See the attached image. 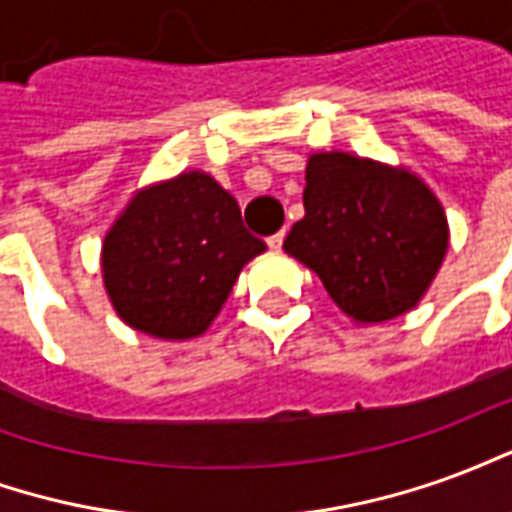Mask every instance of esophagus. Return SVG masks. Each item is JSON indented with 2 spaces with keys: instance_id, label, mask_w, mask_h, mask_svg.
I'll return each instance as SVG.
<instances>
[{
  "instance_id": "esophagus-1",
  "label": "esophagus",
  "mask_w": 512,
  "mask_h": 512,
  "mask_svg": "<svg viewBox=\"0 0 512 512\" xmlns=\"http://www.w3.org/2000/svg\"><path fill=\"white\" fill-rule=\"evenodd\" d=\"M282 241H285V230H282V233L271 235L266 244H268V249H274V252H277V249H282Z\"/></svg>"
}]
</instances>
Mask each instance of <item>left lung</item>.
<instances>
[{
	"mask_svg": "<svg viewBox=\"0 0 512 512\" xmlns=\"http://www.w3.org/2000/svg\"><path fill=\"white\" fill-rule=\"evenodd\" d=\"M447 244L441 202L408 169L337 150L310 156L304 219L285 252L321 277L348 318L381 323L417 307Z\"/></svg>",
	"mask_w": 512,
	"mask_h": 512,
	"instance_id": "8db88e82",
	"label": "left lung"
}]
</instances>
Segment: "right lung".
<instances>
[{
  "label": "right lung",
  "instance_id": "right-lung-1",
  "mask_svg": "<svg viewBox=\"0 0 512 512\" xmlns=\"http://www.w3.org/2000/svg\"><path fill=\"white\" fill-rule=\"evenodd\" d=\"M263 249L233 194L194 169L136 191L106 233L101 271L131 329L189 340L211 326L241 268Z\"/></svg>",
  "mask_w": 512,
  "mask_h": 512
}]
</instances>
